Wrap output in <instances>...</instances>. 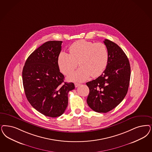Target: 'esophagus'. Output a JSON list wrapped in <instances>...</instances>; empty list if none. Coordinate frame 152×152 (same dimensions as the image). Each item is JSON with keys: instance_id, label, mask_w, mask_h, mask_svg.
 Listing matches in <instances>:
<instances>
[{"instance_id": "34e87169", "label": "esophagus", "mask_w": 152, "mask_h": 152, "mask_svg": "<svg viewBox=\"0 0 152 152\" xmlns=\"http://www.w3.org/2000/svg\"><path fill=\"white\" fill-rule=\"evenodd\" d=\"M81 85V84H80V83H75V87L76 88H77V87H79V86H80Z\"/></svg>"}]
</instances>
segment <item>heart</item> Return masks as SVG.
Masks as SVG:
<instances>
[{"mask_svg":"<svg viewBox=\"0 0 152 152\" xmlns=\"http://www.w3.org/2000/svg\"><path fill=\"white\" fill-rule=\"evenodd\" d=\"M69 54L61 52L58 58V64L65 75L71 73L78 66L80 67L71 73L68 79L81 81L90 76L96 77L104 71L108 62V52L102 42L80 40L69 48Z\"/></svg>","mask_w":152,"mask_h":152,"instance_id":"1","label":"heart"}]
</instances>
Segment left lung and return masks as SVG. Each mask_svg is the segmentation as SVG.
Returning a JSON list of instances; mask_svg holds the SVG:
<instances>
[{
	"instance_id": "8db88e82",
	"label": "left lung",
	"mask_w": 152,
	"mask_h": 152,
	"mask_svg": "<svg viewBox=\"0 0 152 152\" xmlns=\"http://www.w3.org/2000/svg\"><path fill=\"white\" fill-rule=\"evenodd\" d=\"M108 52V62L104 71L97 79L88 82L87 103L99 113L112 110L124 99L130 83L131 68L125 53L117 44L104 41Z\"/></svg>"
}]
</instances>
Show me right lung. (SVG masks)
Segmentation results:
<instances>
[{
  "label": "right lung",
  "mask_w": 152,
  "mask_h": 152,
  "mask_svg": "<svg viewBox=\"0 0 152 152\" xmlns=\"http://www.w3.org/2000/svg\"><path fill=\"white\" fill-rule=\"evenodd\" d=\"M62 41L44 43L27 58L22 71V81L27 99L42 115L57 117L68 105V93L75 89L72 83L64 82L58 58Z\"/></svg>",
  "instance_id": "obj_1"
}]
</instances>
